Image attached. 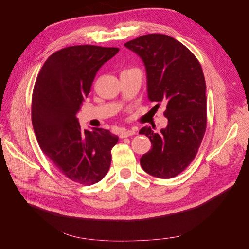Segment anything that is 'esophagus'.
<instances>
[{"label":"esophagus","instance_id":"esophagus-1","mask_svg":"<svg viewBox=\"0 0 249 249\" xmlns=\"http://www.w3.org/2000/svg\"><path fill=\"white\" fill-rule=\"evenodd\" d=\"M136 134V131H135L134 129H131V130H122V132H120V137L122 138H125V137H130V136H133V135Z\"/></svg>","mask_w":249,"mask_h":249}]
</instances>
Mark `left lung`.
I'll return each instance as SVG.
<instances>
[{"mask_svg":"<svg viewBox=\"0 0 249 249\" xmlns=\"http://www.w3.org/2000/svg\"><path fill=\"white\" fill-rule=\"evenodd\" d=\"M124 47L145 66L148 99L166 105V127L158 133L150 126L139 131L153 144L141 157V167L153 177L171 178L192 162L206 132L207 87L201 66L183 43L164 34L143 35Z\"/></svg>","mask_w":249,"mask_h":249,"instance_id":"left-lung-1","label":"left lung"}]
</instances>
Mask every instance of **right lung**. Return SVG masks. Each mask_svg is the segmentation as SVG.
<instances>
[{"instance_id": "1", "label": "right lung", "mask_w": 249, "mask_h": 249, "mask_svg": "<svg viewBox=\"0 0 249 249\" xmlns=\"http://www.w3.org/2000/svg\"><path fill=\"white\" fill-rule=\"evenodd\" d=\"M118 48L76 46L51 55L37 76L32 124L37 142L55 167L73 182L93 185L107 175L118 137L108 130H82L77 117L101 67Z\"/></svg>"}]
</instances>
